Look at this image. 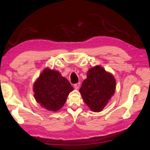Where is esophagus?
<instances>
[{
    "label": "esophagus",
    "mask_w": 150,
    "mask_h": 150,
    "mask_svg": "<svg viewBox=\"0 0 150 150\" xmlns=\"http://www.w3.org/2000/svg\"><path fill=\"white\" fill-rule=\"evenodd\" d=\"M74 88H75V89H78L79 88V86H80V83H76V84H75L74 85Z\"/></svg>",
    "instance_id": "1"
}]
</instances>
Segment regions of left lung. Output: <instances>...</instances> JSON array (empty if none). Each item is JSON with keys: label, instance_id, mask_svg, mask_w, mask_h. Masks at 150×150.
Segmentation results:
<instances>
[{"label": "left lung", "instance_id": "left-lung-1", "mask_svg": "<svg viewBox=\"0 0 150 150\" xmlns=\"http://www.w3.org/2000/svg\"><path fill=\"white\" fill-rule=\"evenodd\" d=\"M115 88L114 76L97 66L89 70L87 78L83 81L79 91L90 110L99 112L115 94Z\"/></svg>", "mask_w": 150, "mask_h": 150}]
</instances>
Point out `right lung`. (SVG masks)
I'll return each mask as SVG.
<instances>
[{
	"label": "right lung",
	"instance_id": "add662e5",
	"mask_svg": "<svg viewBox=\"0 0 150 150\" xmlns=\"http://www.w3.org/2000/svg\"><path fill=\"white\" fill-rule=\"evenodd\" d=\"M35 100L49 111H56L65 103L73 87L58 71L45 69L34 84Z\"/></svg>",
	"mask_w": 150,
	"mask_h": 150
}]
</instances>
